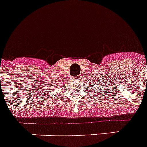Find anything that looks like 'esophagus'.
<instances>
[{"instance_id":"obj_1","label":"esophagus","mask_w":147,"mask_h":147,"mask_svg":"<svg viewBox=\"0 0 147 147\" xmlns=\"http://www.w3.org/2000/svg\"><path fill=\"white\" fill-rule=\"evenodd\" d=\"M80 77H81V75H78V76H75V77H74V78H75V79H77V80H78L79 78H80Z\"/></svg>"}]
</instances>
